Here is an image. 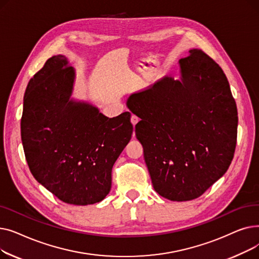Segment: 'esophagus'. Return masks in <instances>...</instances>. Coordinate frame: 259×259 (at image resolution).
<instances>
[{
    "instance_id": "esophagus-1",
    "label": "esophagus",
    "mask_w": 259,
    "mask_h": 259,
    "mask_svg": "<svg viewBox=\"0 0 259 259\" xmlns=\"http://www.w3.org/2000/svg\"><path fill=\"white\" fill-rule=\"evenodd\" d=\"M139 117L137 116V115H132L131 116V122H132V125L133 126H135V125H137L138 124V122H139Z\"/></svg>"
}]
</instances>
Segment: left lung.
<instances>
[{"label":"left lung","mask_w":259,"mask_h":259,"mask_svg":"<svg viewBox=\"0 0 259 259\" xmlns=\"http://www.w3.org/2000/svg\"><path fill=\"white\" fill-rule=\"evenodd\" d=\"M180 60L181 79L165 76L131 94L135 135L155 191L173 201L199 197L227 172L237 139V109L222 68L200 49Z\"/></svg>","instance_id":"8db88e82"}]
</instances>
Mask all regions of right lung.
I'll return each mask as SVG.
<instances>
[{
    "mask_svg": "<svg viewBox=\"0 0 259 259\" xmlns=\"http://www.w3.org/2000/svg\"><path fill=\"white\" fill-rule=\"evenodd\" d=\"M75 78L64 56H54L29 80L21 138L33 178L66 203L92 205L111 189V171L133 132L131 113L109 118L70 99Z\"/></svg>",
    "mask_w": 259,
    "mask_h": 259,
    "instance_id": "obj_1",
    "label": "right lung"
}]
</instances>
